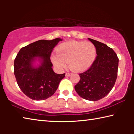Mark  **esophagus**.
I'll return each mask as SVG.
<instances>
[{
    "label": "esophagus",
    "mask_w": 134,
    "mask_h": 134,
    "mask_svg": "<svg viewBox=\"0 0 134 134\" xmlns=\"http://www.w3.org/2000/svg\"><path fill=\"white\" fill-rule=\"evenodd\" d=\"M71 75V73H70V72H66V73H65V76H67V77H69V76H70Z\"/></svg>",
    "instance_id": "34e87169"
}]
</instances>
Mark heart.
<instances>
[{
  "label": "heart",
  "mask_w": 134,
  "mask_h": 134,
  "mask_svg": "<svg viewBox=\"0 0 134 134\" xmlns=\"http://www.w3.org/2000/svg\"><path fill=\"white\" fill-rule=\"evenodd\" d=\"M57 53H53L52 62L57 68L63 69L69 63L70 69L80 71L91 66L96 56V48L90 42L70 41L61 44Z\"/></svg>",
  "instance_id": "obj_1"
}]
</instances>
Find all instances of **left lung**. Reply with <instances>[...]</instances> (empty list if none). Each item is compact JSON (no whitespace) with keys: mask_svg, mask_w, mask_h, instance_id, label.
<instances>
[{"mask_svg":"<svg viewBox=\"0 0 134 134\" xmlns=\"http://www.w3.org/2000/svg\"><path fill=\"white\" fill-rule=\"evenodd\" d=\"M96 48V58L89 69L79 74L80 80L74 86L82 98L97 101L105 97L115 85L118 75L119 59L108 45L88 38Z\"/></svg>","mask_w":134,"mask_h":134,"instance_id":"obj_1","label":"left lung"}]
</instances>
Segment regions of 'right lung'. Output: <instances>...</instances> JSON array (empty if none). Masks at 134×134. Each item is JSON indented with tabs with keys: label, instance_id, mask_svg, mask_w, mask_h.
<instances>
[{
	"label": "right lung",
	"instance_id": "1",
	"mask_svg": "<svg viewBox=\"0 0 134 134\" xmlns=\"http://www.w3.org/2000/svg\"><path fill=\"white\" fill-rule=\"evenodd\" d=\"M61 38L41 40L22 48L14 62V74L22 92L35 100L47 99L54 94L65 73L54 72L50 56ZM39 64H35L36 61Z\"/></svg>",
	"mask_w": 134,
	"mask_h": 134
}]
</instances>
